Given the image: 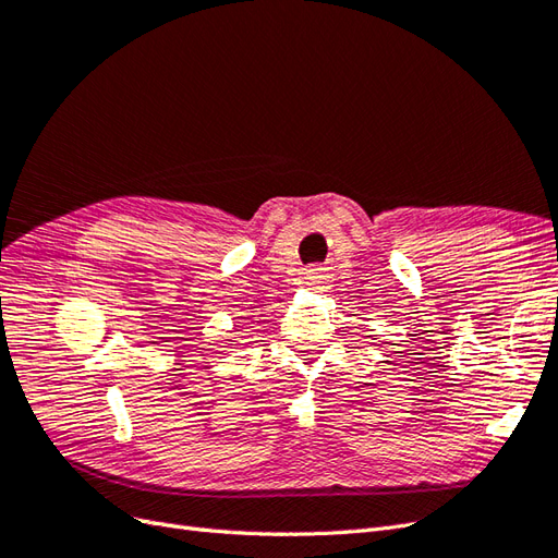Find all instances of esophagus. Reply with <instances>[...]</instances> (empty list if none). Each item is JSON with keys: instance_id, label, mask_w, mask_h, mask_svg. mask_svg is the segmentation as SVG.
<instances>
[{"instance_id": "34e87169", "label": "esophagus", "mask_w": 558, "mask_h": 558, "mask_svg": "<svg viewBox=\"0 0 558 558\" xmlns=\"http://www.w3.org/2000/svg\"><path fill=\"white\" fill-rule=\"evenodd\" d=\"M328 281H330L328 269L320 267V265H314L305 272V286H310V289H324Z\"/></svg>"}]
</instances>
